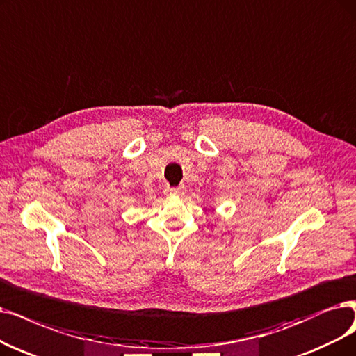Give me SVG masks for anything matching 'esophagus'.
<instances>
[{"instance_id":"esophagus-1","label":"esophagus","mask_w":356,"mask_h":356,"mask_svg":"<svg viewBox=\"0 0 356 356\" xmlns=\"http://www.w3.org/2000/svg\"><path fill=\"white\" fill-rule=\"evenodd\" d=\"M184 191H186V187L184 186H179V187H174V188H170V193L172 194H184Z\"/></svg>"}]
</instances>
